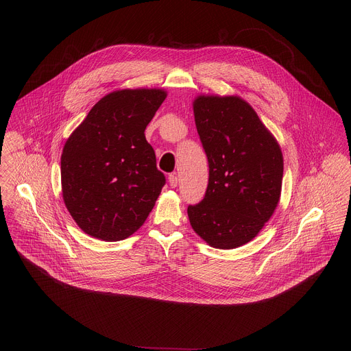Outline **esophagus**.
<instances>
[{"instance_id": "1", "label": "esophagus", "mask_w": 351, "mask_h": 351, "mask_svg": "<svg viewBox=\"0 0 351 351\" xmlns=\"http://www.w3.org/2000/svg\"><path fill=\"white\" fill-rule=\"evenodd\" d=\"M168 182H169L171 187H176V186H178V176H176L175 173L169 175V178H168Z\"/></svg>"}]
</instances>
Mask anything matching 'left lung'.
<instances>
[{"label": "left lung", "instance_id": "obj_1", "mask_svg": "<svg viewBox=\"0 0 351 351\" xmlns=\"http://www.w3.org/2000/svg\"><path fill=\"white\" fill-rule=\"evenodd\" d=\"M193 111L210 179L204 198L189 206V221L211 247L236 248L252 241L278 207L282 149L239 95H197Z\"/></svg>", "mask_w": 351, "mask_h": 351}]
</instances>
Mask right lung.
<instances>
[{"label":"right lung","instance_id":"add662e5","mask_svg":"<svg viewBox=\"0 0 351 351\" xmlns=\"http://www.w3.org/2000/svg\"><path fill=\"white\" fill-rule=\"evenodd\" d=\"M165 98L164 88L115 90L68 137L61 156L62 198L88 236L123 240L154 208L165 176L144 130Z\"/></svg>","mask_w":351,"mask_h":351}]
</instances>
